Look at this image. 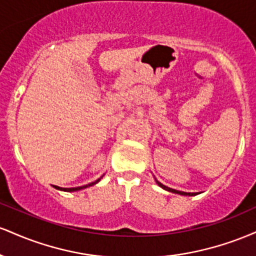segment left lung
Returning a JSON list of instances; mask_svg holds the SVG:
<instances>
[{
  "label": "left lung",
  "instance_id": "1",
  "mask_svg": "<svg viewBox=\"0 0 256 256\" xmlns=\"http://www.w3.org/2000/svg\"><path fill=\"white\" fill-rule=\"evenodd\" d=\"M155 182H156V184L158 185V186L162 188V189H165V190H167V192H170L179 194V195H184V196H195V195H198V192H179V190L172 189V188H168V186H166V185H164L162 183H160V182L156 180V179H155Z\"/></svg>",
  "mask_w": 256,
  "mask_h": 256
}]
</instances>
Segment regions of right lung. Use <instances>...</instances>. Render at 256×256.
Returning <instances> with one entry per match:
<instances>
[{"instance_id":"1","label":"right lung","mask_w":256,"mask_h":256,"mask_svg":"<svg viewBox=\"0 0 256 256\" xmlns=\"http://www.w3.org/2000/svg\"><path fill=\"white\" fill-rule=\"evenodd\" d=\"M102 177H104V176H102ZM102 177H100V178L98 179V180L92 182V183H89V184H86V185H83V186H77V188H60V186H58V185H52V186H54L55 189H58V190H61V192H78V190H83V189H85V188H89V186H92V185L98 184V182L101 180V179H102Z\"/></svg>"}]
</instances>
